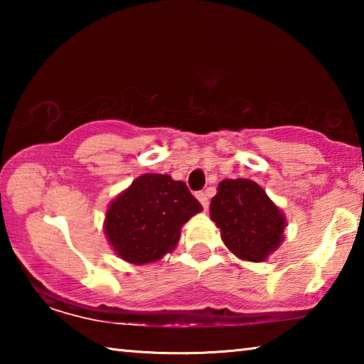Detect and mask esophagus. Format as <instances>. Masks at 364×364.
<instances>
[{"label": "esophagus", "instance_id": "esophagus-1", "mask_svg": "<svg viewBox=\"0 0 364 364\" xmlns=\"http://www.w3.org/2000/svg\"><path fill=\"white\" fill-rule=\"evenodd\" d=\"M196 197H197V200H199L200 204H202V207H204L205 210H207V207H208V197H207V194L205 193H197Z\"/></svg>", "mask_w": 364, "mask_h": 364}]
</instances>
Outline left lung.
I'll use <instances>...</instances> for the list:
<instances>
[{
	"label": "left lung",
	"instance_id": "8db88e82",
	"mask_svg": "<svg viewBox=\"0 0 364 364\" xmlns=\"http://www.w3.org/2000/svg\"><path fill=\"white\" fill-rule=\"evenodd\" d=\"M210 218L220 228L228 250L245 262L268 260L284 241L286 215L260 184L247 178L218 183L210 200Z\"/></svg>",
	"mask_w": 364,
	"mask_h": 364
}]
</instances>
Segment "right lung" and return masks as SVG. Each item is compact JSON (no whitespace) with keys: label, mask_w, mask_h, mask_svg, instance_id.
Instances as JSON below:
<instances>
[{"label":"right lung","mask_w":364,"mask_h":364,"mask_svg":"<svg viewBox=\"0 0 364 364\" xmlns=\"http://www.w3.org/2000/svg\"><path fill=\"white\" fill-rule=\"evenodd\" d=\"M199 212L202 205L183 181L144 173L110 202L104 234L122 260L154 263L175 250L183 225Z\"/></svg>","instance_id":"obj_1"}]
</instances>
